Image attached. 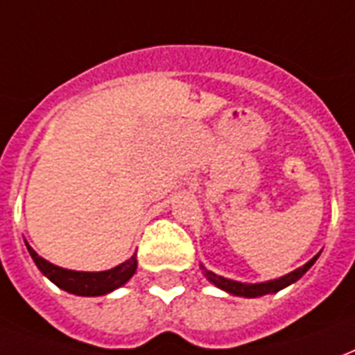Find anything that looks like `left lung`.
I'll use <instances>...</instances> for the list:
<instances>
[{
    "instance_id": "8db88e82",
    "label": "left lung",
    "mask_w": 355,
    "mask_h": 355,
    "mask_svg": "<svg viewBox=\"0 0 355 355\" xmlns=\"http://www.w3.org/2000/svg\"><path fill=\"white\" fill-rule=\"evenodd\" d=\"M317 254L313 257L311 261H307L306 265L300 266V268H296L293 270L291 274L287 276L279 277V279H270V282H265V283H241V282H233V279H227V277H222V276H216L215 272L211 270H205V276L211 283H215L216 287L222 291H226L230 295H235V296H246V298H257V296H265V295H272V293H277V291L285 289L287 285L291 283H295L296 279H300L304 274H306L309 268L313 266V263L318 259Z\"/></svg>"
}]
</instances>
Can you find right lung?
<instances>
[{
    "label": "right lung",
    "mask_w": 355,
    "mask_h": 355,
    "mask_svg": "<svg viewBox=\"0 0 355 355\" xmlns=\"http://www.w3.org/2000/svg\"><path fill=\"white\" fill-rule=\"evenodd\" d=\"M27 250H29L33 261L37 263V266L40 268V272H42L44 276L49 277V279H51L57 287H60V289H64L68 291V293H72V295L78 296L107 295V293H111V291L122 287L123 283L128 282L129 277L135 274V270H137V254L131 255V259H128L125 263H122V265L114 266L111 270L76 272L51 265L49 261L42 259L29 244H27Z\"/></svg>",
    "instance_id": "right-lung-1"
}]
</instances>
